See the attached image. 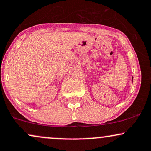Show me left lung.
<instances>
[{
    "instance_id": "1",
    "label": "left lung",
    "mask_w": 151,
    "mask_h": 151,
    "mask_svg": "<svg viewBox=\"0 0 151 151\" xmlns=\"http://www.w3.org/2000/svg\"><path fill=\"white\" fill-rule=\"evenodd\" d=\"M132 81H133V77H132Z\"/></svg>"
}]
</instances>
